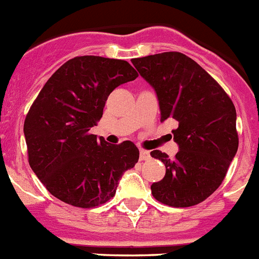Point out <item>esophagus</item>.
Masks as SVG:
<instances>
[{
	"label": "esophagus",
	"mask_w": 259,
	"mask_h": 259,
	"mask_svg": "<svg viewBox=\"0 0 259 259\" xmlns=\"http://www.w3.org/2000/svg\"><path fill=\"white\" fill-rule=\"evenodd\" d=\"M139 158H141V161H146V159L151 158V154H149V152L146 151V149H141V151H139Z\"/></svg>",
	"instance_id": "34e87169"
}]
</instances>
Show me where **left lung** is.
Here are the masks:
<instances>
[{"label": "left lung", "instance_id": "1", "mask_svg": "<svg viewBox=\"0 0 259 259\" xmlns=\"http://www.w3.org/2000/svg\"><path fill=\"white\" fill-rule=\"evenodd\" d=\"M133 65L158 97L161 121L174 118L180 151L172 159L158 149L153 158L165 163L162 180L152 195L170 207H192L222 184L236 154V110L222 87L194 60L180 52L133 59Z\"/></svg>", "mask_w": 259, "mask_h": 259}]
</instances>
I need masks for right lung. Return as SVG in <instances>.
Masks as SVG:
<instances>
[{
	"mask_svg": "<svg viewBox=\"0 0 259 259\" xmlns=\"http://www.w3.org/2000/svg\"><path fill=\"white\" fill-rule=\"evenodd\" d=\"M138 78L124 60L78 56L53 72L26 113L28 161L46 189L79 208H93L115 197L122 174L139 159L125 141L108 144L91 134L106 101L120 84Z\"/></svg>",
	"mask_w": 259,
	"mask_h": 259,
	"instance_id": "add662e5",
	"label": "right lung"
}]
</instances>
